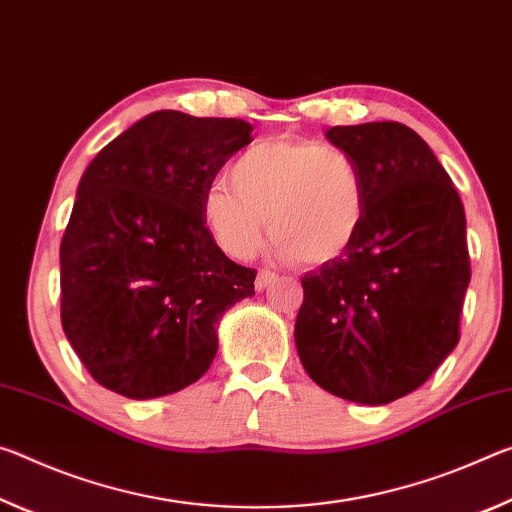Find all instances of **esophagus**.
Wrapping results in <instances>:
<instances>
[{"instance_id":"esophagus-1","label":"esophagus","mask_w":512,"mask_h":512,"mask_svg":"<svg viewBox=\"0 0 512 512\" xmlns=\"http://www.w3.org/2000/svg\"><path fill=\"white\" fill-rule=\"evenodd\" d=\"M274 281H276V274H274V272H270V270H261V272L256 274V283H254V286H256V290H258V292H261V290H265V288H270Z\"/></svg>"}]
</instances>
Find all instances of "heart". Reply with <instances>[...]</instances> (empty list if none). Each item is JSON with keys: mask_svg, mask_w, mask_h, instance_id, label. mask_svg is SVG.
<instances>
[{"mask_svg": "<svg viewBox=\"0 0 512 512\" xmlns=\"http://www.w3.org/2000/svg\"><path fill=\"white\" fill-rule=\"evenodd\" d=\"M367 220L356 158L306 138H263L231 165V186L204 195L206 229L224 254L251 258L267 236L286 261L329 265L345 258Z\"/></svg>", "mask_w": 512, "mask_h": 512, "instance_id": "obj_1", "label": "heart"}]
</instances>
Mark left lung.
<instances>
[{"label": "left lung", "mask_w": 512, "mask_h": 512, "mask_svg": "<svg viewBox=\"0 0 512 512\" xmlns=\"http://www.w3.org/2000/svg\"><path fill=\"white\" fill-rule=\"evenodd\" d=\"M326 140L360 165L367 220L345 258L301 279L297 354L331 395L390 404L420 388L458 345L469 286L465 208L406 124L331 127Z\"/></svg>", "instance_id": "obj_1"}]
</instances>
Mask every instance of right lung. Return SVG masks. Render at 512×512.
Returning a JSON list of instances; mask_svg holds the SVG:
<instances>
[{
	"instance_id": "1",
	"label": "right lung",
	"mask_w": 512,
	"mask_h": 512,
	"mask_svg": "<svg viewBox=\"0 0 512 512\" xmlns=\"http://www.w3.org/2000/svg\"><path fill=\"white\" fill-rule=\"evenodd\" d=\"M251 131L156 111L83 172L61 242V322L104 388L129 399L188 388L213 363L222 315L254 295L256 272L229 261L204 222L206 190Z\"/></svg>"
}]
</instances>
